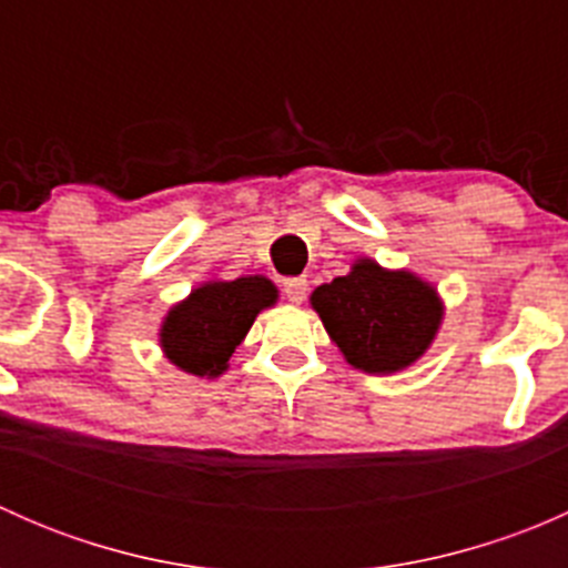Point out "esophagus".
<instances>
[{
	"mask_svg": "<svg viewBox=\"0 0 568 568\" xmlns=\"http://www.w3.org/2000/svg\"><path fill=\"white\" fill-rule=\"evenodd\" d=\"M283 294H285V300L294 302V305H300V302H305V296H307V280L305 277H288L283 283Z\"/></svg>",
	"mask_w": 568,
	"mask_h": 568,
	"instance_id": "obj_1",
	"label": "esophagus"
}]
</instances>
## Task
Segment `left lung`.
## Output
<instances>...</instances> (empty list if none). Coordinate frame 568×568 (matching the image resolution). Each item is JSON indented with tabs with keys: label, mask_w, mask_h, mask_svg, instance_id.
Masks as SVG:
<instances>
[{
	"label": "left lung",
	"mask_w": 568,
	"mask_h": 568,
	"mask_svg": "<svg viewBox=\"0 0 568 568\" xmlns=\"http://www.w3.org/2000/svg\"><path fill=\"white\" fill-rule=\"evenodd\" d=\"M311 302L343 357L365 374H393L415 363L443 318L432 285L374 261H357L346 277L318 285Z\"/></svg>",
	"instance_id": "obj_1"
}]
</instances>
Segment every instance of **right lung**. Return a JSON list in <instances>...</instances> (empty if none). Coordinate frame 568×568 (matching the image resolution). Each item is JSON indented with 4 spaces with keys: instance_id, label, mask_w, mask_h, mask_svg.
I'll list each match as a JSON object with an SVG mask.
<instances>
[{
    "instance_id": "obj_1",
    "label": "right lung",
    "mask_w": 568,
    "mask_h": 568,
    "mask_svg": "<svg viewBox=\"0 0 568 568\" xmlns=\"http://www.w3.org/2000/svg\"><path fill=\"white\" fill-rule=\"evenodd\" d=\"M274 300L277 288L266 277L203 285L164 318V354L186 374L220 376L252 321Z\"/></svg>"
}]
</instances>
